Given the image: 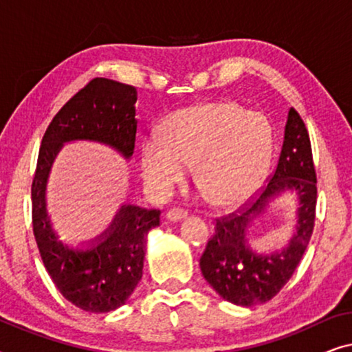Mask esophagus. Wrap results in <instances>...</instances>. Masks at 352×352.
I'll list each match as a JSON object with an SVG mask.
<instances>
[{"label": "esophagus", "mask_w": 352, "mask_h": 352, "mask_svg": "<svg viewBox=\"0 0 352 352\" xmlns=\"http://www.w3.org/2000/svg\"><path fill=\"white\" fill-rule=\"evenodd\" d=\"M165 218H166V221H170V223H179V221L187 218V213H186V211H182V210L173 208L165 214Z\"/></svg>", "instance_id": "1"}]
</instances>
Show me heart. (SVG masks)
<instances>
[{
  "instance_id": "1",
  "label": "heart",
  "mask_w": 352,
  "mask_h": 352,
  "mask_svg": "<svg viewBox=\"0 0 352 352\" xmlns=\"http://www.w3.org/2000/svg\"><path fill=\"white\" fill-rule=\"evenodd\" d=\"M272 155L269 120L232 100H218L177 110L162 131H148L139 146V170L153 194L166 197L194 163L195 181L226 208L259 189Z\"/></svg>"
}]
</instances>
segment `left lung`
<instances>
[{
	"instance_id": "obj_1",
	"label": "left lung",
	"mask_w": 352,
	"mask_h": 352,
	"mask_svg": "<svg viewBox=\"0 0 352 352\" xmlns=\"http://www.w3.org/2000/svg\"><path fill=\"white\" fill-rule=\"evenodd\" d=\"M316 184L309 134L296 110L290 109L280 157L269 184L247 210L216 223L214 235L200 258L205 280L223 300L245 307L261 305L290 280L314 229ZM283 195L296 199L294 232L283 248L258 252L249 243L252 226Z\"/></svg>"
}]
</instances>
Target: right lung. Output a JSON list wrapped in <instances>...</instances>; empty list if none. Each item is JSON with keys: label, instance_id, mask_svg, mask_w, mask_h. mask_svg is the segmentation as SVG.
I'll use <instances>...</instances> for the list:
<instances>
[{"label": "right lung", "instance_id": "1", "mask_svg": "<svg viewBox=\"0 0 352 352\" xmlns=\"http://www.w3.org/2000/svg\"><path fill=\"white\" fill-rule=\"evenodd\" d=\"M138 91L94 78L62 107L43 136L32 184L33 234L41 259L65 300L88 312L118 309L142 277L148 230L160 226V210L124 204L98 237L62 242L47 213L46 189L52 163L64 144L96 142L129 162L136 142Z\"/></svg>", "mask_w": 352, "mask_h": 352}]
</instances>
